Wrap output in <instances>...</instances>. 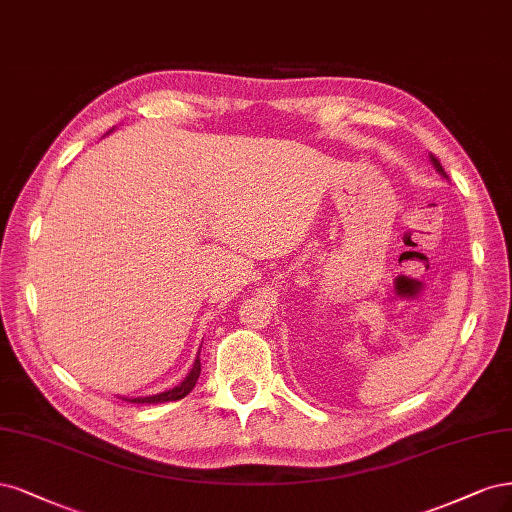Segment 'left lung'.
I'll return each mask as SVG.
<instances>
[{
	"label": "left lung",
	"instance_id": "obj_1",
	"mask_svg": "<svg viewBox=\"0 0 512 512\" xmlns=\"http://www.w3.org/2000/svg\"><path fill=\"white\" fill-rule=\"evenodd\" d=\"M430 161H432V166H434V168H436V170H438L442 176H447V172H444V168L440 166V161H438L434 155H430ZM447 178H449V176H447Z\"/></svg>",
	"mask_w": 512,
	"mask_h": 512
}]
</instances>
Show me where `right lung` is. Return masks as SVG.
Wrapping results in <instances>:
<instances>
[{
  "label": "right lung",
  "mask_w": 512,
  "mask_h": 512,
  "mask_svg": "<svg viewBox=\"0 0 512 512\" xmlns=\"http://www.w3.org/2000/svg\"><path fill=\"white\" fill-rule=\"evenodd\" d=\"M112 131V129H110ZM200 372H202V364H200V353H197L195 361H193V368L189 370V374L183 378V383L168 389V391H161V393H155V395H140V398H123L125 402H131V404H159V402H176V400H183L185 395L191 393V389L195 387L197 378H200Z\"/></svg>",
  "instance_id": "right-lung-1"
}]
</instances>
